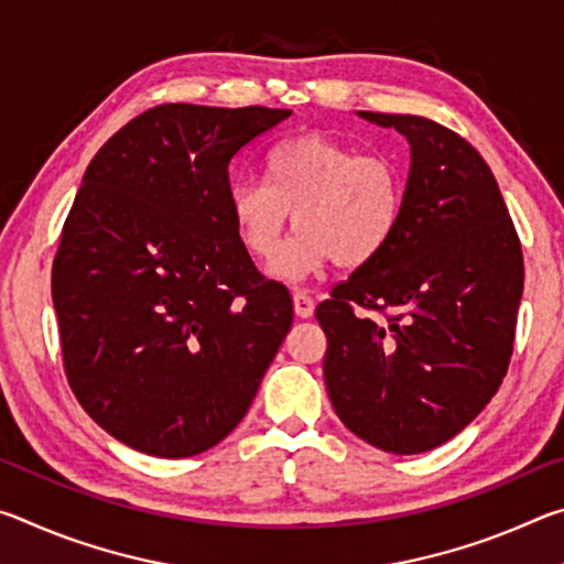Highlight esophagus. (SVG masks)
<instances>
[{
    "label": "esophagus",
    "mask_w": 564,
    "mask_h": 564,
    "mask_svg": "<svg viewBox=\"0 0 564 564\" xmlns=\"http://www.w3.org/2000/svg\"><path fill=\"white\" fill-rule=\"evenodd\" d=\"M293 311H295V316H299V318H311L313 311H316V305H313V299L308 293L299 291L293 295Z\"/></svg>",
    "instance_id": "obj_1"
}]
</instances>
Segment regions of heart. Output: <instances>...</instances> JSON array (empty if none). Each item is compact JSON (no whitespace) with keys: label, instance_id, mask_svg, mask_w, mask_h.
<instances>
[{"label":"heart","instance_id":"b5f03b06","mask_svg":"<svg viewBox=\"0 0 564 564\" xmlns=\"http://www.w3.org/2000/svg\"><path fill=\"white\" fill-rule=\"evenodd\" d=\"M405 184L395 161L358 154L356 147L308 131L271 147L263 156V186L228 191L238 241L253 259H271L293 224L299 231L271 265L281 281H301L328 261L362 269L398 234Z\"/></svg>","mask_w":564,"mask_h":564}]
</instances>
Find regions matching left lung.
Returning a JSON list of instances; mask_svg holds the SVG:
<instances>
[{"instance_id": "left-lung-1", "label": "left lung", "mask_w": 564, "mask_h": 564, "mask_svg": "<svg viewBox=\"0 0 564 564\" xmlns=\"http://www.w3.org/2000/svg\"><path fill=\"white\" fill-rule=\"evenodd\" d=\"M410 144L393 241L316 308L323 376L343 425L395 455L427 453L498 393L522 299V248L490 166L413 113L358 111ZM356 304L387 313L356 317Z\"/></svg>"}]
</instances>
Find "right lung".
<instances>
[{
  "label": "right lung",
  "instance_id": "right-lung-1",
  "mask_svg": "<svg viewBox=\"0 0 564 564\" xmlns=\"http://www.w3.org/2000/svg\"><path fill=\"white\" fill-rule=\"evenodd\" d=\"M289 109L161 104L84 171L52 269L64 370L119 443L208 451L241 423L293 323L228 214V164Z\"/></svg>",
  "mask_w": 564,
  "mask_h": 564
}]
</instances>
